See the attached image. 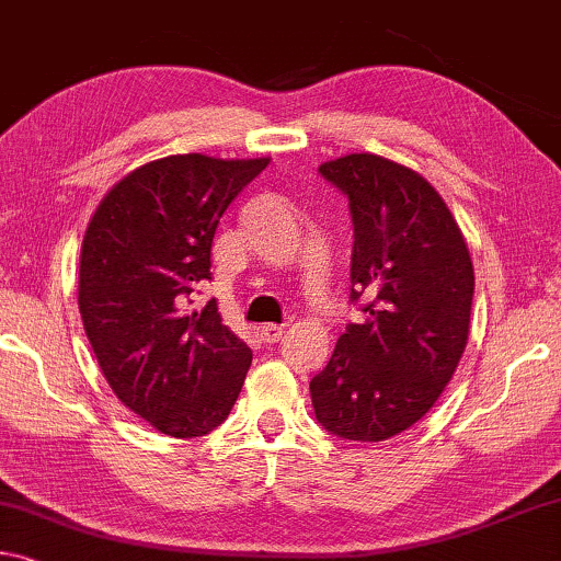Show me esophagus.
<instances>
[{"label":"esophagus","instance_id":"obj_1","mask_svg":"<svg viewBox=\"0 0 561 561\" xmlns=\"http://www.w3.org/2000/svg\"><path fill=\"white\" fill-rule=\"evenodd\" d=\"M282 334H284V327H282V324H266V327H262V340H264L266 344L279 342Z\"/></svg>","mask_w":561,"mask_h":561}]
</instances>
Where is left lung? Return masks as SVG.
Returning a JSON list of instances; mask_svg holds the SVG:
<instances>
[{"label":"left lung","mask_w":561,"mask_h":561,"mask_svg":"<svg viewBox=\"0 0 561 561\" xmlns=\"http://www.w3.org/2000/svg\"><path fill=\"white\" fill-rule=\"evenodd\" d=\"M350 197L352 301L364 319L309 381L319 424L350 442H385L442 397L469 340L474 266L442 194L379 154L319 164Z\"/></svg>","instance_id":"left-lung-1"}]
</instances>
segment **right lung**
I'll return each mask as SVG.
<instances>
[{
  "mask_svg": "<svg viewBox=\"0 0 561 561\" xmlns=\"http://www.w3.org/2000/svg\"><path fill=\"white\" fill-rule=\"evenodd\" d=\"M270 164L172 154L104 194L79 256V314L119 402L157 432L204 437L232 412L252 350L221 324L217 301L186 309L211 279L221 215Z\"/></svg>",
  "mask_w": 561,
  "mask_h": 561,
  "instance_id": "right-lung-1",
  "label": "right lung"
}]
</instances>
